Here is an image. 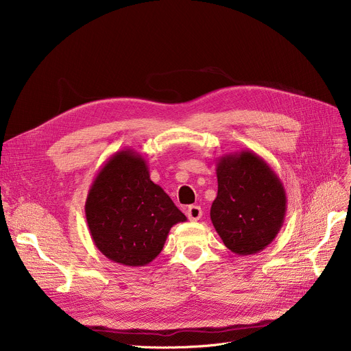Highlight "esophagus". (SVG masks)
Here are the masks:
<instances>
[{
  "mask_svg": "<svg viewBox=\"0 0 351 351\" xmlns=\"http://www.w3.org/2000/svg\"><path fill=\"white\" fill-rule=\"evenodd\" d=\"M186 216L189 217V220H192V222H196V220H199L202 217V208L197 205L189 206L186 210Z\"/></svg>",
  "mask_w": 351,
  "mask_h": 351,
  "instance_id": "1",
  "label": "esophagus"
}]
</instances>
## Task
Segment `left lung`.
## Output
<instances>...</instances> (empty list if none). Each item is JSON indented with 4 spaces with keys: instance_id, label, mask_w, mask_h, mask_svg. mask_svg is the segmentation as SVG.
I'll return each mask as SVG.
<instances>
[{
    "instance_id": "left-lung-1",
    "label": "left lung",
    "mask_w": 351,
    "mask_h": 351,
    "mask_svg": "<svg viewBox=\"0 0 351 351\" xmlns=\"http://www.w3.org/2000/svg\"><path fill=\"white\" fill-rule=\"evenodd\" d=\"M216 176L210 219L217 234L239 256L262 252L285 222L287 197L280 178L252 151L220 156Z\"/></svg>"
}]
</instances>
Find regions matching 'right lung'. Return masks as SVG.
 Instances as JSON below:
<instances>
[{"label":"right lung","instance_id":"add662e5","mask_svg":"<svg viewBox=\"0 0 351 351\" xmlns=\"http://www.w3.org/2000/svg\"><path fill=\"white\" fill-rule=\"evenodd\" d=\"M92 241L109 261L145 266L162 252L172 226L186 222L149 176L146 160L134 149L110 156L97 173L85 202Z\"/></svg>","mask_w":351,"mask_h":351}]
</instances>
